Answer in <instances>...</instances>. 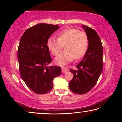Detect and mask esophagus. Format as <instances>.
<instances>
[{
    "mask_svg": "<svg viewBox=\"0 0 122 122\" xmlns=\"http://www.w3.org/2000/svg\"><path fill=\"white\" fill-rule=\"evenodd\" d=\"M68 71V70L67 69H66V68H62V73H66V72H67Z\"/></svg>",
    "mask_w": 122,
    "mask_h": 122,
    "instance_id": "34e87169",
    "label": "esophagus"
}]
</instances>
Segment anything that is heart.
<instances>
[{
	"instance_id": "b5f03b06",
	"label": "heart",
	"mask_w": 122,
	"mask_h": 122,
	"mask_svg": "<svg viewBox=\"0 0 122 122\" xmlns=\"http://www.w3.org/2000/svg\"><path fill=\"white\" fill-rule=\"evenodd\" d=\"M58 38L51 36L47 40L48 49L53 55H57L65 45V51L55 59L57 65H66L74 59H80L85 54L88 46V38L86 33L77 28L69 27L58 33Z\"/></svg>"
}]
</instances>
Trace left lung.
<instances>
[{
  "mask_svg": "<svg viewBox=\"0 0 122 122\" xmlns=\"http://www.w3.org/2000/svg\"><path fill=\"white\" fill-rule=\"evenodd\" d=\"M88 38V47L82 60L71 69L73 78L69 88L75 94H86L95 86L103 70V46L101 39L93 29L82 26Z\"/></svg>",
  "mask_w": 122,
  "mask_h": 122,
  "instance_id": "obj_1",
  "label": "left lung"
}]
</instances>
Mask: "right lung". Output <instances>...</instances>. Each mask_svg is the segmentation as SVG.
Masks as SVG:
<instances>
[{"label":"right lung","mask_w":122,"mask_h":122,"mask_svg":"<svg viewBox=\"0 0 122 122\" xmlns=\"http://www.w3.org/2000/svg\"><path fill=\"white\" fill-rule=\"evenodd\" d=\"M58 25L39 24L25 30L20 39L18 60L21 77L35 93L44 94L52 89L54 78L61 74L60 67L51 63L47 42Z\"/></svg>","instance_id":"add662e5"}]
</instances>
